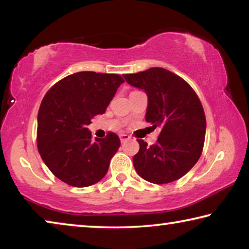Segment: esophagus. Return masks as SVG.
<instances>
[{
    "instance_id": "esophagus-1",
    "label": "esophagus",
    "mask_w": 249,
    "mask_h": 249,
    "mask_svg": "<svg viewBox=\"0 0 249 249\" xmlns=\"http://www.w3.org/2000/svg\"><path fill=\"white\" fill-rule=\"evenodd\" d=\"M129 138H130V136H129V135H127V134H121L120 135V140H121L122 142L128 141Z\"/></svg>"
}]
</instances>
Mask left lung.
Returning a JSON list of instances; mask_svg holds the SVG:
<instances>
[{"label":"left lung","mask_w":249,"mask_h":249,"mask_svg":"<svg viewBox=\"0 0 249 249\" xmlns=\"http://www.w3.org/2000/svg\"><path fill=\"white\" fill-rule=\"evenodd\" d=\"M123 77L130 86L145 90L146 121L153 128H161L155 145L137 140L140 151L133 158L135 170L156 184L180 179L203 150L206 120L199 96L185 80L158 67Z\"/></svg>","instance_id":"obj_1"}]
</instances>
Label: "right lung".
I'll return each mask as SVG.
<instances>
[{
  "instance_id": "right-lung-1",
  "label": "right lung",
  "mask_w": 249,
  "mask_h": 249,
  "mask_svg": "<svg viewBox=\"0 0 249 249\" xmlns=\"http://www.w3.org/2000/svg\"><path fill=\"white\" fill-rule=\"evenodd\" d=\"M124 79L116 73L81 71L61 79L41 101L37 148L49 170L72 187L94 184L107 175L121 146L115 133L95 138L88 125L103 114Z\"/></svg>"
}]
</instances>
